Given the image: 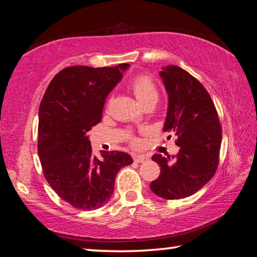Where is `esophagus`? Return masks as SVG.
Listing matches in <instances>:
<instances>
[{
	"instance_id": "1",
	"label": "esophagus",
	"mask_w": 257,
	"mask_h": 257,
	"mask_svg": "<svg viewBox=\"0 0 257 257\" xmlns=\"http://www.w3.org/2000/svg\"><path fill=\"white\" fill-rule=\"evenodd\" d=\"M134 161L138 163L145 162V161H147V156L143 155V154H134Z\"/></svg>"
}]
</instances>
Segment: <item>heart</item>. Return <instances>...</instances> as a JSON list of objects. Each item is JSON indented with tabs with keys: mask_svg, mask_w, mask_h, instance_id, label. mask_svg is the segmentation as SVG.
Listing matches in <instances>:
<instances>
[{
	"mask_svg": "<svg viewBox=\"0 0 257 257\" xmlns=\"http://www.w3.org/2000/svg\"><path fill=\"white\" fill-rule=\"evenodd\" d=\"M130 89L143 106L147 103H156L159 99V89L150 76L139 75L130 82ZM137 143V142H135Z\"/></svg>",
	"mask_w": 257,
	"mask_h": 257,
	"instance_id": "obj_1",
	"label": "heart"
}]
</instances>
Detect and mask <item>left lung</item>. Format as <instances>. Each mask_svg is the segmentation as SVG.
I'll return each instance as SVG.
<instances>
[{
	"label": "left lung",
	"mask_w": 257,
	"mask_h": 257,
	"mask_svg": "<svg viewBox=\"0 0 257 257\" xmlns=\"http://www.w3.org/2000/svg\"><path fill=\"white\" fill-rule=\"evenodd\" d=\"M169 95L164 132L175 133L176 160L154 154L160 176L151 190L164 199L188 197L212 179L219 164L222 129L210 94L196 78L177 66L160 71Z\"/></svg>",
	"instance_id": "8db88e82"
}]
</instances>
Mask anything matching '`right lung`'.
Listing matches in <instances>:
<instances>
[{
    "mask_svg": "<svg viewBox=\"0 0 257 257\" xmlns=\"http://www.w3.org/2000/svg\"><path fill=\"white\" fill-rule=\"evenodd\" d=\"M128 63L116 67H69L47 87L38 112V155L45 179L56 194L79 210L108 202L116 173L132 164L124 152L92 153L88 132L101 122L105 99Z\"/></svg>",
    "mask_w": 257,
    "mask_h": 257,
    "instance_id": "1",
    "label": "right lung"
}]
</instances>
